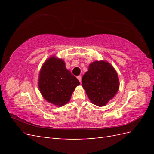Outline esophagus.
<instances>
[{"instance_id": "esophagus-1", "label": "esophagus", "mask_w": 154, "mask_h": 154, "mask_svg": "<svg viewBox=\"0 0 154 154\" xmlns=\"http://www.w3.org/2000/svg\"><path fill=\"white\" fill-rule=\"evenodd\" d=\"M77 79H78V80L80 81V82H81V76H78L77 77Z\"/></svg>"}]
</instances>
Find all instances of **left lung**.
<instances>
[{"label":"left lung","mask_w":154,"mask_h":154,"mask_svg":"<svg viewBox=\"0 0 154 154\" xmlns=\"http://www.w3.org/2000/svg\"><path fill=\"white\" fill-rule=\"evenodd\" d=\"M82 86L91 102L97 106H104L119 91L118 74L109 62L94 61L83 76Z\"/></svg>","instance_id":"left-lung-1"}]
</instances>
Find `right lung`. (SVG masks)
Returning a JSON list of instances; mask_svg holds the SVG:
<instances>
[{
    "mask_svg": "<svg viewBox=\"0 0 154 154\" xmlns=\"http://www.w3.org/2000/svg\"><path fill=\"white\" fill-rule=\"evenodd\" d=\"M79 80L65 67L63 60L52 56L42 67L38 87L42 95L48 102L62 106L70 100Z\"/></svg>",
    "mask_w": 154,
    "mask_h": 154,
    "instance_id": "add662e5",
    "label": "right lung"
}]
</instances>
